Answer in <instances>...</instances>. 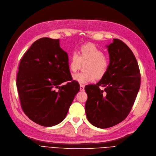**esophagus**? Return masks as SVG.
I'll return each instance as SVG.
<instances>
[{
    "label": "esophagus",
    "mask_w": 156,
    "mask_h": 156,
    "mask_svg": "<svg viewBox=\"0 0 156 156\" xmlns=\"http://www.w3.org/2000/svg\"><path fill=\"white\" fill-rule=\"evenodd\" d=\"M84 88H85L84 85L80 83V91H84Z\"/></svg>",
    "instance_id": "obj_1"
}]
</instances>
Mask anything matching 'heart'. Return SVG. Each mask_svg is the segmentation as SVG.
<instances>
[{
	"label": "heart",
	"instance_id": "obj_1",
	"mask_svg": "<svg viewBox=\"0 0 156 156\" xmlns=\"http://www.w3.org/2000/svg\"><path fill=\"white\" fill-rule=\"evenodd\" d=\"M85 72L74 74L73 79L81 83L93 82L95 78H101L108 72L110 60L102 50L91 43L83 44L78 52H73L70 58L69 70L76 73L85 64Z\"/></svg>",
	"mask_w": 156,
	"mask_h": 156
}]
</instances>
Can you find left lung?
<instances>
[{"instance_id": "obj_1", "label": "left lung", "mask_w": 156, "mask_h": 156, "mask_svg": "<svg viewBox=\"0 0 156 156\" xmlns=\"http://www.w3.org/2000/svg\"><path fill=\"white\" fill-rule=\"evenodd\" d=\"M108 50L110 59L108 72L97 84L85 87L87 120L100 128L112 127L127 117L140 84L137 61L127 44L113 39ZM100 87L105 90H100Z\"/></svg>"}]
</instances>
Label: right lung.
Wrapping results in <instances>:
<instances>
[{"label": "right lung", "mask_w": 156, "mask_h": 156, "mask_svg": "<svg viewBox=\"0 0 156 156\" xmlns=\"http://www.w3.org/2000/svg\"><path fill=\"white\" fill-rule=\"evenodd\" d=\"M68 61L59 39L48 37L37 39L21 59L17 88L23 111L34 122L53 126L66 117L80 90Z\"/></svg>", "instance_id": "obj_1"}]
</instances>
